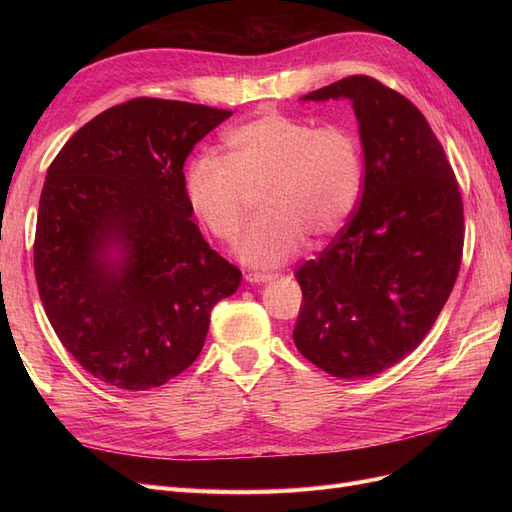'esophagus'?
Segmentation results:
<instances>
[{"label":"esophagus","instance_id":"obj_1","mask_svg":"<svg viewBox=\"0 0 512 512\" xmlns=\"http://www.w3.org/2000/svg\"><path fill=\"white\" fill-rule=\"evenodd\" d=\"M245 280L250 284H269V282L277 280V275H273V273H247Z\"/></svg>","mask_w":512,"mask_h":512}]
</instances>
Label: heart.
Here are the masks:
<instances>
[{
	"instance_id": "heart-1",
	"label": "heart",
	"mask_w": 512,
	"mask_h": 512,
	"mask_svg": "<svg viewBox=\"0 0 512 512\" xmlns=\"http://www.w3.org/2000/svg\"><path fill=\"white\" fill-rule=\"evenodd\" d=\"M228 158L203 153L185 175L190 203L220 241L241 230L252 194L262 215L243 232V262L273 269L301 252L305 237L322 243L348 222L361 196L363 156L342 126L265 113L226 132Z\"/></svg>"
}]
</instances>
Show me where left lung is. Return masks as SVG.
Listing matches in <instances>:
<instances>
[{"instance_id": "obj_1", "label": "left lung", "mask_w": 512, "mask_h": 512, "mask_svg": "<svg viewBox=\"0 0 512 512\" xmlns=\"http://www.w3.org/2000/svg\"><path fill=\"white\" fill-rule=\"evenodd\" d=\"M350 100L365 179L346 228L297 271L294 346L335 378H371L408 356L438 320L463 252L451 164L418 108L369 76L301 98Z\"/></svg>"}]
</instances>
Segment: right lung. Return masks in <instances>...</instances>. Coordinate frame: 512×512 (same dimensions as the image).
<instances>
[{
	"instance_id": "add662e5",
	"label": "right lung",
	"mask_w": 512,
	"mask_h": 512,
	"mask_svg": "<svg viewBox=\"0 0 512 512\" xmlns=\"http://www.w3.org/2000/svg\"><path fill=\"white\" fill-rule=\"evenodd\" d=\"M232 113L136 98L100 113L49 166L34 271L59 342L126 391L162 386L203 350L213 305L241 284L200 235L183 164Z\"/></svg>"
}]
</instances>
